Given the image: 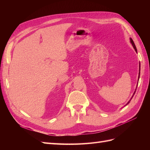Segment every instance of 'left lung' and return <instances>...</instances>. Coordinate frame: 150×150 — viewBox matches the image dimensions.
<instances>
[{
  "instance_id": "8db88e82",
  "label": "left lung",
  "mask_w": 150,
  "mask_h": 150,
  "mask_svg": "<svg viewBox=\"0 0 150 150\" xmlns=\"http://www.w3.org/2000/svg\"><path fill=\"white\" fill-rule=\"evenodd\" d=\"M130 41H131V43L132 44V45H133V47H134V49L135 50V51H136V52H137V48H136V46H135V43H134V42H133V40H132V39H130ZM139 74H140V73H139ZM139 76H140V75H139ZM136 90H137V89H136ZM135 91L134 92V93H133V95H135ZM133 96H132V98H133ZM131 100H132V99H131ZM130 100L128 102V103H127V104H129V103ZM127 104H126V105H127Z\"/></svg>"
}]
</instances>
